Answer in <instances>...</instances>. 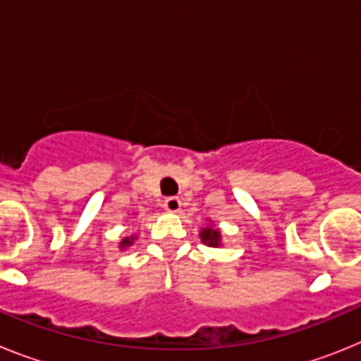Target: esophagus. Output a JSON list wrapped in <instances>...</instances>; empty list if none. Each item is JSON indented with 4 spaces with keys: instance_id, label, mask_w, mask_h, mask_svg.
Returning a JSON list of instances; mask_svg holds the SVG:
<instances>
[{
    "instance_id": "34e87169",
    "label": "esophagus",
    "mask_w": 361,
    "mask_h": 361,
    "mask_svg": "<svg viewBox=\"0 0 361 361\" xmlns=\"http://www.w3.org/2000/svg\"><path fill=\"white\" fill-rule=\"evenodd\" d=\"M163 209H165V211H169V212H178L181 209L180 198H174V196L167 198L165 202H163Z\"/></svg>"
}]
</instances>
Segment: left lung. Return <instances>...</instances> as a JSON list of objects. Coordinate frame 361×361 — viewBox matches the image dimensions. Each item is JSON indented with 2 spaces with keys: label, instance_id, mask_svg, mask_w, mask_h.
I'll return each mask as SVG.
<instances>
[{
  "label": "left lung",
  "instance_id": "obj_1",
  "mask_svg": "<svg viewBox=\"0 0 361 361\" xmlns=\"http://www.w3.org/2000/svg\"><path fill=\"white\" fill-rule=\"evenodd\" d=\"M200 236H202L203 243H205V245H209V247H218L219 245V238H221V236H219V231H216V228H212V227L203 228Z\"/></svg>",
  "mask_w": 361,
  "mask_h": 361
}]
</instances>
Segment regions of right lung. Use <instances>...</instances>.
Segmentation results:
<instances>
[{
	"label": "right lung",
	"instance_id": "add662e5",
	"mask_svg": "<svg viewBox=\"0 0 361 361\" xmlns=\"http://www.w3.org/2000/svg\"><path fill=\"white\" fill-rule=\"evenodd\" d=\"M133 240H134V238H125V240L123 241H121V249H125V247H128V245H130V243H133Z\"/></svg>",
	"mask_w": 361,
	"mask_h": 361
}]
</instances>
